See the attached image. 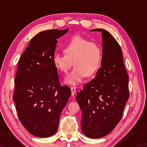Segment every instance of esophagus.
<instances>
[{"mask_svg":"<svg viewBox=\"0 0 147 147\" xmlns=\"http://www.w3.org/2000/svg\"><path fill=\"white\" fill-rule=\"evenodd\" d=\"M71 95L72 96H74V95L75 94L76 91V87H74V86L71 87Z\"/></svg>","mask_w":147,"mask_h":147,"instance_id":"34e87169","label":"esophagus"}]
</instances>
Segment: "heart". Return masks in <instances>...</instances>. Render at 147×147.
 <instances>
[{
    "instance_id": "b5f03b06",
    "label": "heart",
    "mask_w": 147,
    "mask_h": 147,
    "mask_svg": "<svg viewBox=\"0 0 147 147\" xmlns=\"http://www.w3.org/2000/svg\"><path fill=\"white\" fill-rule=\"evenodd\" d=\"M64 54H55L52 61L58 71L66 74L72 65L74 68L65 79L68 85H76L85 78L95 74L100 65L102 50L98 43L80 36L72 37L62 47Z\"/></svg>"
}]
</instances>
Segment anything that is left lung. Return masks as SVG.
I'll return each mask as SVG.
<instances>
[{"label":"left lung","instance_id":"left-lung-1","mask_svg":"<svg viewBox=\"0 0 147 147\" xmlns=\"http://www.w3.org/2000/svg\"><path fill=\"white\" fill-rule=\"evenodd\" d=\"M92 31L102 32V67L76 98L82 111V132L88 138H100L110 133L121 119L129 96V76L116 40L104 29Z\"/></svg>","mask_w":147,"mask_h":147}]
</instances>
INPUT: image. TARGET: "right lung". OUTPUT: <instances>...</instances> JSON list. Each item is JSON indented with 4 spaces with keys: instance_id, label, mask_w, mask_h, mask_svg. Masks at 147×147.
<instances>
[{
    "instance_id": "add662e5",
    "label": "right lung",
    "mask_w": 147,
    "mask_h": 147,
    "mask_svg": "<svg viewBox=\"0 0 147 147\" xmlns=\"http://www.w3.org/2000/svg\"><path fill=\"white\" fill-rule=\"evenodd\" d=\"M68 28L43 31L31 40L18 63L13 100L21 124L40 138L57 132L61 113L71 95L61 86L52 59L59 37Z\"/></svg>"
}]
</instances>
